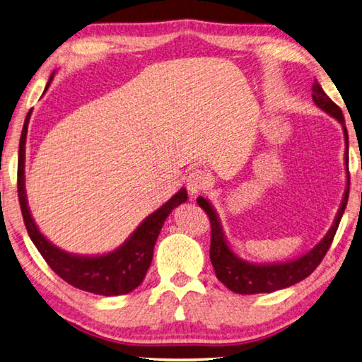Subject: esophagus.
Listing matches in <instances>:
<instances>
[{"label":"esophagus","instance_id":"obj_1","mask_svg":"<svg viewBox=\"0 0 362 362\" xmlns=\"http://www.w3.org/2000/svg\"><path fill=\"white\" fill-rule=\"evenodd\" d=\"M208 186H209L208 175L202 172V170L195 168L189 173V176H187V190H189L190 195H197V194L203 192V190H206Z\"/></svg>","mask_w":362,"mask_h":362}]
</instances>
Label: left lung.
<instances>
[{
	"label": "left lung",
	"mask_w": 362,
	"mask_h": 362,
	"mask_svg": "<svg viewBox=\"0 0 362 362\" xmlns=\"http://www.w3.org/2000/svg\"><path fill=\"white\" fill-rule=\"evenodd\" d=\"M312 99L315 105L322 108L329 117L336 118L340 124H342L344 137H345V170H346V187L344 192L342 203L336 214V219L328 230V233L320 241L315 247L309 250L308 254L295 258L290 262H281V263H250L243 260L238 257L225 240L222 225L217 216L216 209L213 208L206 199L199 197L197 203L199 206L204 209L208 214L211 222V249H209V258L213 263V268L216 271V276L219 281L227 287L228 290L240 293V295H257V293H272L276 290H282L291 287L298 282L304 281L305 277L310 276L317 266L322 263L323 257L328 252L329 245L336 235L337 227L342 219L344 211L349 202V192H350V175H349V132L345 127V118L340 108L334 104L328 98V94L323 91L315 80L312 85Z\"/></svg>",
	"instance_id": "obj_1"
}]
</instances>
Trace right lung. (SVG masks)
<instances>
[{
    "instance_id": "obj_1",
    "label": "right lung",
    "mask_w": 362,
    "mask_h": 362,
    "mask_svg": "<svg viewBox=\"0 0 362 362\" xmlns=\"http://www.w3.org/2000/svg\"><path fill=\"white\" fill-rule=\"evenodd\" d=\"M53 75L54 72L52 74L45 90L49 88ZM30 117L31 110L26 115L22 137H20L17 190L20 209H22L25 227L28 230L31 241L44 257L47 264L72 287L102 296H119L131 293L139 287L146 276V271L153 260L154 244L158 241L163 222L176 206L187 200L186 189L182 187L178 190L159 209L145 217L118 249L108 252V254L90 257L69 254V252L57 247L40 233L30 213L25 192V143Z\"/></svg>"
}]
</instances>
